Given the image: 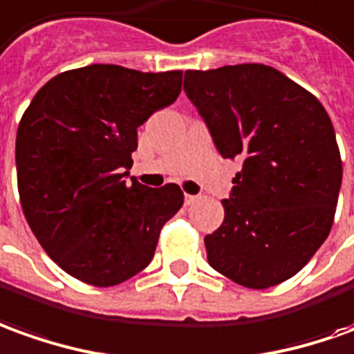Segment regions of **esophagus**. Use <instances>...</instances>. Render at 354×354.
<instances>
[{
  "label": "esophagus",
  "instance_id": "34e87169",
  "mask_svg": "<svg viewBox=\"0 0 354 354\" xmlns=\"http://www.w3.org/2000/svg\"><path fill=\"white\" fill-rule=\"evenodd\" d=\"M196 201H198L196 194H185V204H187V206H191V204H194Z\"/></svg>",
  "mask_w": 354,
  "mask_h": 354
}]
</instances>
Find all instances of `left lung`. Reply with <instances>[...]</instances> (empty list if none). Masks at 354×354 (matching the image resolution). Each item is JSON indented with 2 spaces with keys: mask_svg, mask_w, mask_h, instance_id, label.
Returning a JSON list of instances; mask_svg holds the SVG:
<instances>
[{
  "mask_svg": "<svg viewBox=\"0 0 354 354\" xmlns=\"http://www.w3.org/2000/svg\"><path fill=\"white\" fill-rule=\"evenodd\" d=\"M185 92L218 152L243 160L204 237L209 266L268 289L301 272L330 235L343 165L330 115L308 90L260 63L187 71Z\"/></svg>",
  "mask_w": 354,
  "mask_h": 354,
  "instance_id": "left-lung-1",
  "label": "left lung"
}]
</instances>
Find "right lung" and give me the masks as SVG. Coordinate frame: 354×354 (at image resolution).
I'll return each instance as SVG.
<instances>
[{"label":"right lung","mask_w":354,"mask_h":354,"mask_svg":"<svg viewBox=\"0 0 354 354\" xmlns=\"http://www.w3.org/2000/svg\"><path fill=\"white\" fill-rule=\"evenodd\" d=\"M183 71L119 65L65 71L36 92L17 131L15 160L24 218L51 260L96 287L123 283L153 258L181 189L127 177L136 129L171 106Z\"/></svg>","instance_id":"right-lung-1"}]
</instances>
